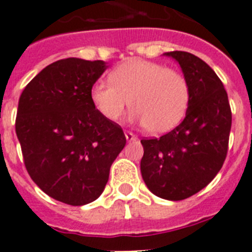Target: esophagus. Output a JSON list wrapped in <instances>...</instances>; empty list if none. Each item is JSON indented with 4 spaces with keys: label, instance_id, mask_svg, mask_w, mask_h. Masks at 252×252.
I'll use <instances>...</instances> for the list:
<instances>
[{
    "label": "esophagus",
    "instance_id": "obj_1",
    "mask_svg": "<svg viewBox=\"0 0 252 252\" xmlns=\"http://www.w3.org/2000/svg\"><path fill=\"white\" fill-rule=\"evenodd\" d=\"M125 136H126V140H127V141H135V140L137 139V137L135 136L132 132H128V131H126V132H125Z\"/></svg>",
    "mask_w": 252,
    "mask_h": 252
}]
</instances>
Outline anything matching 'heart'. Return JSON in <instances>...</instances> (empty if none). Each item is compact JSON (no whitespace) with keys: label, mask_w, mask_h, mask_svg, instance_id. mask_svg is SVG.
<instances>
[{"label":"heart","mask_w":252,"mask_h":252,"mask_svg":"<svg viewBox=\"0 0 252 252\" xmlns=\"http://www.w3.org/2000/svg\"><path fill=\"white\" fill-rule=\"evenodd\" d=\"M108 78L110 83L98 81L91 88V101L104 119L119 121L130 104L132 121L151 133H164L186 116L190 92L178 70L133 58L116 66Z\"/></svg>","instance_id":"obj_1"}]
</instances>
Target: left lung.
I'll return each mask as SVG.
<instances>
[{"instance_id":"1","label":"left lung","mask_w":252,"mask_h":252,"mask_svg":"<svg viewBox=\"0 0 252 252\" xmlns=\"http://www.w3.org/2000/svg\"><path fill=\"white\" fill-rule=\"evenodd\" d=\"M189 84L182 124L159 139L141 140L142 179L151 193L182 201L198 193L221 170L227 155L231 116L228 97L211 66L187 51H168Z\"/></svg>"}]
</instances>
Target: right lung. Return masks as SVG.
Returning <instances> with one entry per match:
<instances>
[{
	"label": "right lung",
	"mask_w": 252,
	"mask_h": 252,
	"mask_svg": "<svg viewBox=\"0 0 252 252\" xmlns=\"http://www.w3.org/2000/svg\"><path fill=\"white\" fill-rule=\"evenodd\" d=\"M107 68L103 60H58L20 95L16 135L26 170L44 193L70 206L102 194L126 145L122 128L91 101V88Z\"/></svg>",
	"instance_id": "add662e5"
}]
</instances>
